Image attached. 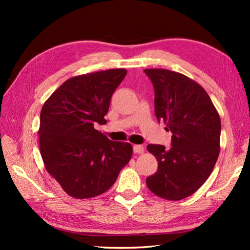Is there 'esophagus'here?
Wrapping results in <instances>:
<instances>
[{
	"mask_svg": "<svg viewBox=\"0 0 250 250\" xmlns=\"http://www.w3.org/2000/svg\"><path fill=\"white\" fill-rule=\"evenodd\" d=\"M145 150L144 145H134L133 146V151L135 153H143Z\"/></svg>",
	"mask_w": 250,
	"mask_h": 250,
	"instance_id": "obj_1",
	"label": "esophagus"
}]
</instances>
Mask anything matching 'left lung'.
Wrapping results in <instances>:
<instances>
[{"label":"left lung","mask_w":250,"mask_h":250,"mask_svg":"<svg viewBox=\"0 0 250 250\" xmlns=\"http://www.w3.org/2000/svg\"><path fill=\"white\" fill-rule=\"evenodd\" d=\"M155 89L158 121L172 132L171 147L149 144L158 171L146 178L160 198L178 201L193 194L213 172L219 156L221 122L209 95L198 83L163 68H146Z\"/></svg>","instance_id":"1"}]
</instances>
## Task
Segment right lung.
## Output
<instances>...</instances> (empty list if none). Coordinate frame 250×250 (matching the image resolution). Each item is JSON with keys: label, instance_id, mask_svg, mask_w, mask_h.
I'll return each instance as SVG.
<instances>
[{"label": "right lung", "instance_id": "obj_1", "mask_svg": "<svg viewBox=\"0 0 250 250\" xmlns=\"http://www.w3.org/2000/svg\"><path fill=\"white\" fill-rule=\"evenodd\" d=\"M125 75V68H114L72 77L42 108V158L47 172L73 198L104 193L130 161L131 144L110 141L95 129L106 124L111 95Z\"/></svg>", "mask_w": 250, "mask_h": 250}]
</instances>
